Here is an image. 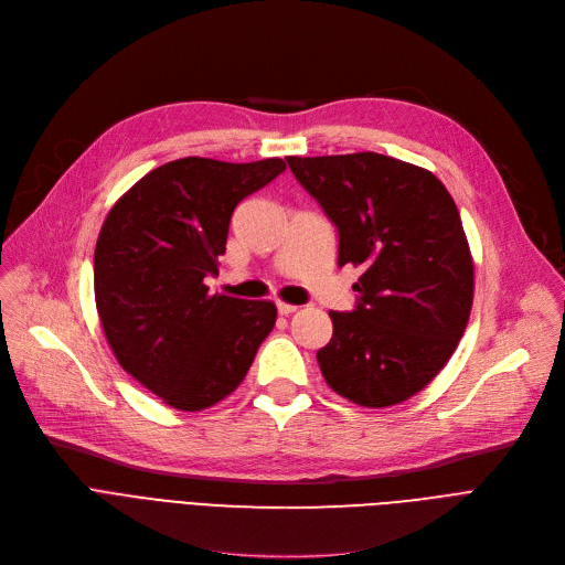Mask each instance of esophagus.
I'll return each mask as SVG.
<instances>
[{"label": "esophagus", "instance_id": "obj_1", "mask_svg": "<svg viewBox=\"0 0 565 565\" xmlns=\"http://www.w3.org/2000/svg\"><path fill=\"white\" fill-rule=\"evenodd\" d=\"M277 311H279L281 316H290V313L298 311V307H295V305H288V302H277Z\"/></svg>", "mask_w": 565, "mask_h": 565}]
</instances>
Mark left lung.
I'll return each instance as SVG.
<instances>
[{
    "instance_id": "8db88e82",
    "label": "left lung",
    "mask_w": 565,
    "mask_h": 565,
    "mask_svg": "<svg viewBox=\"0 0 565 565\" xmlns=\"http://www.w3.org/2000/svg\"><path fill=\"white\" fill-rule=\"evenodd\" d=\"M339 228V265L362 267L350 313L318 350L330 387L362 407L407 401L451 360L473 300L460 213L437 175L380 153L286 158Z\"/></svg>"
}]
</instances>
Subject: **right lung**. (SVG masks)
<instances>
[{"label": "right lung", "mask_w": 565, "mask_h": 565, "mask_svg": "<svg viewBox=\"0 0 565 565\" xmlns=\"http://www.w3.org/2000/svg\"><path fill=\"white\" fill-rule=\"evenodd\" d=\"M284 169L181 158L111 205L94 254L98 316L118 364L169 407L226 398L275 328L273 302L211 295L203 279L217 275L235 205Z\"/></svg>", "instance_id": "right-lung-1"}]
</instances>
